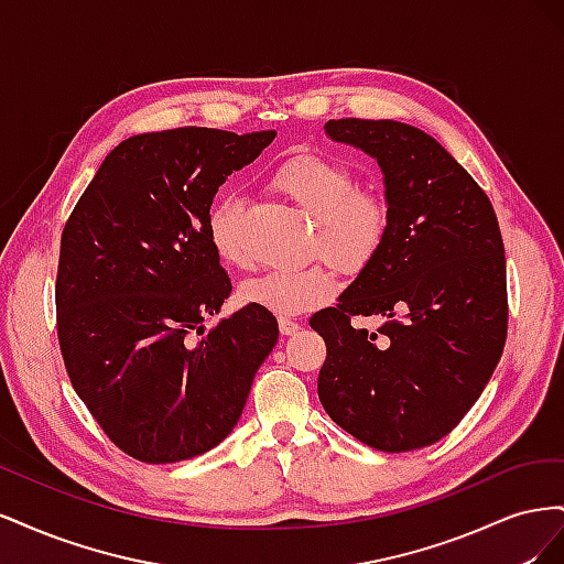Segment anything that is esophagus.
Wrapping results in <instances>:
<instances>
[{"label":"esophagus","mask_w":564,"mask_h":564,"mask_svg":"<svg viewBox=\"0 0 564 564\" xmlns=\"http://www.w3.org/2000/svg\"><path fill=\"white\" fill-rule=\"evenodd\" d=\"M301 329V324L296 322V319H292V317H280V332L284 334V336H292V334H296Z\"/></svg>","instance_id":"34e87169"}]
</instances>
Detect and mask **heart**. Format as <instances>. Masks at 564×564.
<instances>
[{
    "label": "heart",
    "mask_w": 564,
    "mask_h": 564,
    "mask_svg": "<svg viewBox=\"0 0 564 564\" xmlns=\"http://www.w3.org/2000/svg\"><path fill=\"white\" fill-rule=\"evenodd\" d=\"M272 187L313 216L308 251L327 256L340 270L367 268L390 230V202L373 187L357 185L352 169L334 158L301 152L284 160L270 176ZM242 202L220 195L207 214V237L214 253L230 268H247L249 256L240 237ZM336 289L332 265L317 259L278 268L240 286V301L275 315H301L327 301Z\"/></svg>",
    "instance_id": "heart-1"
}]
</instances>
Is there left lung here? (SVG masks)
I'll list each match as a JSON object with an SVG mask.
<instances>
[{
	"label": "left lung",
	"instance_id": "obj_1",
	"mask_svg": "<svg viewBox=\"0 0 564 564\" xmlns=\"http://www.w3.org/2000/svg\"><path fill=\"white\" fill-rule=\"evenodd\" d=\"M334 141L377 158L390 230L381 251L311 317L327 344L319 402L381 452L429 447L482 395L508 334L506 256L497 214L433 135L392 119H329ZM381 314L379 333L352 316Z\"/></svg>",
	"mask_w": 564,
	"mask_h": 564
}]
</instances>
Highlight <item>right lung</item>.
I'll use <instances>...</instances> for the list:
<instances>
[{
  "instance_id": "add662e5",
  "label": "right lung",
  "mask_w": 564,
  "mask_h": 564,
  "mask_svg": "<svg viewBox=\"0 0 564 564\" xmlns=\"http://www.w3.org/2000/svg\"><path fill=\"white\" fill-rule=\"evenodd\" d=\"M275 135H131L63 228L56 327L67 377L115 447L143 464L216 447L278 344L275 315L251 305L204 329L232 292L207 237L214 195Z\"/></svg>"
}]
</instances>
